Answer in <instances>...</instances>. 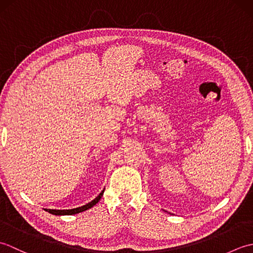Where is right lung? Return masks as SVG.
Here are the masks:
<instances>
[{
  "instance_id": "obj_1",
  "label": "right lung",
  "mask_w": 253,
  "mask_h": 253,
  "mask_svg": "<svg viewBox=\"0 0 253 253\" xmlns=\"http://www.w3.org/2000/svg\"><path fill=\"white\" fill-rule=\"evenodd\" d=\"M103 192H104V189L100 192V195L96 197L94 200H92V201L87 203V204H84V206H83V207H79V208H76V209H71V210H51V209H45V211H47V212L51 213V214H54V215H74V214L84 212V211H85V210L91 209L93 206H95V204L100 201L101 197L103 196Z\"/></svg>"
}]
</instances>
